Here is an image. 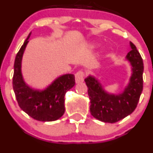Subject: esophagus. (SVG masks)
Masks as SVG:
<instances>
[{"label":"esophagus","mask_w":153,"mask_h":153,"mask_svg":"<svg viewBox=\"0 0 153 153\" xmlns=\"http://www.w3.org/2000/svg\"><path fill=\"white\" fill-rule=\"evenodd\" d=\"M84 73L82 71H78L77 73L75 74V82L76 83H81L82 82L84 79Z\"/></svg>","instance_id":"esophagus-1"}]
</instances>
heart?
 <instances>
[{
    "label": "heart",
    "mask_w": 153,
    "mask_h": 153,
    "mask_svg": "<svg viewBox=\"0 0 153 153\" xmlns=\"http://www.w3.org/2000/svg\"><path fill=\"white\" fill-rule=\"evenodd\" d=\"M91 48H95V47H97V45H95V44H93V45H91Z\"/></svg>",
    "instance_id": "1"
}]
</instances>
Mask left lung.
<instances>
[{"label":"left lung","instance_id":"obj_1","mask_svg":"<svg viewBox=\"0 0 153 153\" xmlns=\"http://www.w3.org/2000/svg\"><path fill=\"white\" fill-rule=\"evenodd\" d=\"M131 51L126 59L131 66V74L127 85L119 94L107 92L100 82L89 75L85 79L90 99V112L104 123H116L127 117L137 107L143 91V63L135 45L129 42Z\"/></svg>","mask_w":153,"mask_h":153}]
</instances>
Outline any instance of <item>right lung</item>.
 I'll list each match as a JSON object with an SVG mask.
<instances>
[{
  "instance_id": "1",
  "label": "right lung",
  "mask_w": 153,
  "mask_h": 153,
  "mask_svg": "<svg viewBox=\"0 0 153 153\" xmlns=\"http://www.w3.org/2000/svg\"><path fill=\"white\" fill-rule=\"evenodd\" d=\"M30 35L31 33L16 56L13 90L19 106L29 116L39 121H54L64 114L65 95L74 86V75L67 74L59 76L42 90L30 87L23 78L22 62Z\"/></svg>"
}]
</instances>
